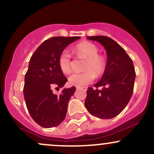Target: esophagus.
<instances>
[{
  "instance_id": "34e87169",
  "label": "esophagus",
  "mask_w": 154,
  "mask_h": 154,
  "mask_svg": "<svg viewBox=\"0 0 154 154\" xmlns=\"http://www.w3.org/2000/svg\"><path fill=\"white\" fill-rule=\"evenodd\" d=\"M77 90H83V91H87V88H85V87H77Z\"/></svg>"
}]
</instances>
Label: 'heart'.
<instances>
[{
  "instance_id": "obj_1",
  "label": "heart",
  "mask_w": 154,
  "mask_h": 154,
  "mask_svg": "<svg viewBox=\"0 0 154 154\" xmlns=\"http://www.w3.org/2000/svg\"><path fill=\"white\" fill-rule=\"evenodd\" d=\"M77 56L87 59L84 65L85 72L74 73L69 77L68 81L71 85L82 87L90 84L94 80L95 75L100 76L106 69V60L98 54V48L94 43L85 41L77 44L75 48ZM72 56L68 51L64 50L59 57V66L61 72L69 74L71 72Z\"/></svg>"
}]
</instances>
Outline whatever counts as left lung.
I'll list each match as a JSON object with an SVG mask.
<instances>
[{
  "mask_svg": "<svg viewBox=\"0 0 154 154\" xmlns=\"http://www.w3.org/2000/svg\"><path fill=\"white\" fill-rule=\"evenodd\" d=\"M104 47L107 54L106 69L95 87L88 88L85 106L92 115L100 119H111L119 114L128 105L133 93L135 72L126 51L106 36L88 37Z\"/></svg>",
  "mask_w": 154,
  "mask_h": 154,
  "instance_id": "obj_1",
  "label": "left lung"
}]
</instances>
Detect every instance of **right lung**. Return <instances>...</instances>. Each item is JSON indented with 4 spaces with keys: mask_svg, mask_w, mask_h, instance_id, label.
Instances as JSON below:
<instances>
[{
    "mask_svg": "<svg viewBox=\"0 0 154 154\" xmlns=\"http://www.w3.org/2000/svg\"><path fill=\"white\" fill-rule=\"evenodd\" d=\"M80 37H54L45 40L32 56L24 77V97L33 120L45 128L58 126L64 120L75 87L63 88L59 95L54 88H62L67 79L59 66L61 53Z\"/></svg>",
    "mask_w": 154,
    "mask_h": 154,
    "instance_id": "add662e5",
    "label": "right lung"
}]
</instances>
